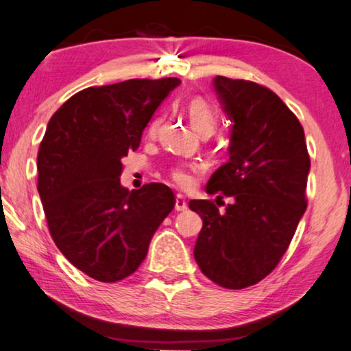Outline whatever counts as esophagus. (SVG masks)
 <instances>
[{
  "label": "esophagus",
  "instance_id": "obj_1",
  "mask_svg": "<svg viewBox=\"0 0 351 351\" xmlns=\"http://www.w3.org/2000/svg\"><path fill=\"white\" fill-rule=\"evenodd\" d=\"M186 209V199L184 195L176 196V210H185Z\"/></svg>",
  "mask_w": 351,
  "mask_h": 351
}]
</instances>
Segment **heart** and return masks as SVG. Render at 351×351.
Here are the masks:
<instances>
[{"label": "heart", "mask_w": 351, "mask_h": 351, "mask_svg": "<svg viewBox=\"0 0 351 351\" xmlns=\"http://www.w3.org/2000/svg\"><path fill=\"white\" fill-rule=\"evenodd\" d=\"M186 114H189V119L191 126L196 132H199L201 136L203 134H213L219 124V113L213 105H210L208 100L203 97H193L189 100L186 104ZM162 123V117H156L148 126V134L150 136H156L158 131H160V126ZM199 167L198 165H189V162H179V165H174L171 167V179L176 182L177 185L182 186V189H186V186H191L195 182V176L198 174Z\"/></svg>", "instance_id": "obj_1"}]
</instances>
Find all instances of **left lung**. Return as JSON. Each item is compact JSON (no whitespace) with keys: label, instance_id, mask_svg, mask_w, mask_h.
Listing matches in <instances>:
<instances>
[{"label":"left lung","instance_id":"obj_1","mask_svg":"<svg viewBox=\"0 0 351 351\" xmlns=\"http://www.w3.org/2000/svg\"><path fill=\"white\" fill-rule=\"evenodd\" d=\"M215 89L233 118L230 160L208 182L210 199H191L203 219L195 261L225 289L257 285L289 247L306 204L310 155L304 128L265 86L217 76ZM234 201L218 210V201Z\"/></svg>","mask_w":351,"mask_h":351}]
</instances>
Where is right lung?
Here are the masks:
<instances>
[{
    "instance_id": "1",
    "label": "right lung",
    "mask_w": 351,
    "mask_h": 351,
    "mask_svg": "<svg viewBox=\"0 0 351 351\" xmlns=\"http://www.w3.org/2000/svg\"><path fill=\"white\" fill-rule=\"evenodd\" d=\"M179 78L128 80L86 88L47 123L38 150V193L56 246L102 282L121 281L143 262L152 237L174 209L165 184L126 190L121 160Z\"/></svg>"
}]
</instances>
